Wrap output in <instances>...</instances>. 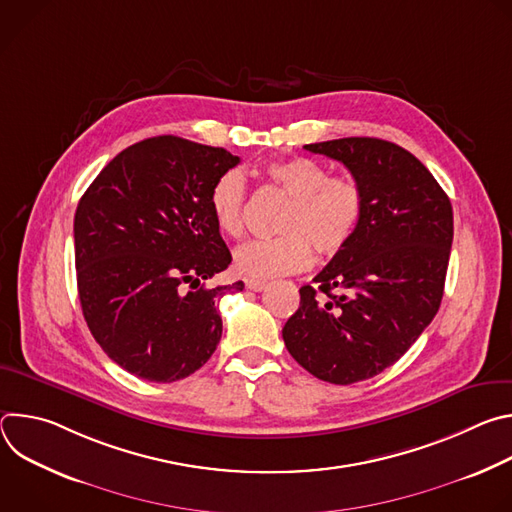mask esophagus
<instances>
[{
  "instance_id": "34e87169",
  "label": "esophagus",
  "mask_w": 512,
  "mask_h": 512,
  "mask_svg": "<svg viewBox=\"0 0 512 512\" xmlns=\"http://www.w3.org/2000/svg\"><path fill=\"white\" fill-rule=\"evenodd\" d=\"M265 281H259V279H247L245 281V287L249 289V291H263L265 289Z\"/></svg>"
}]
</instances>
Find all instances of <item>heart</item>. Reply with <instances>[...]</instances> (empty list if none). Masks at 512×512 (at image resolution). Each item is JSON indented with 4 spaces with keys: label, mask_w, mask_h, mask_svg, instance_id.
Masks as SVG:
<instances>
[{
    "label": "heart",
    "mask_w": 512,
    "mask_h": 512,
    "mask_svg": "<svg viewBox=\"0 0 512 512\" xmlns=\"http://www.w3.org/2000/svg\"><path fill=\"white\" fill-rule=\"evenodd\" d=\"M265 174L289 204L277 221L279 237L237 249L239 275L263 281L300 273L312 265L314 253L320 259H332L348 247L364 214V192L354 176H330L324 164L302 156L271 162ZM245 198V176L235 168L216 176L210 186L212 218L229 237L245 231Z\"/></svg>",
    "instance_id": "b5f03b06"
}]
</instances>
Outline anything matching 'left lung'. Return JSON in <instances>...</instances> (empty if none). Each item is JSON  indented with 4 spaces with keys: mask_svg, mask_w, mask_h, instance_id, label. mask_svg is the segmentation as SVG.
<instances>
[{
    "mask_svg": "<svg viewBox=\"0 0 512 512\" xmlns=\"http://www.w3.org/2000/svg\"><path fill=\"white\" fill-rule=\"evenodd\" d=\"M360 182L364 214L348 247L300 289L283 342L314 377L352 385L397 362L440 310L454 212L431 172L397 143H310Z\"/></svg>",
    "mask_w": 512,
    "mask_h": 512,
    "instance_id": "1",
    "label": "left lung"
}]
</instances>
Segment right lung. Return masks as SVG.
Returning <instances> with one entry per match:
<instances>
[{
	"label": "right lung",
	"mask_w": 512,
	"mask_h": 512,
	"mask_svg": "<svg viewBox=\"0 0 512 512\" xmlns=\"http://www.w3.org/2000/svg\"><path fill=\"white\" fill-rule=\"evenodd\" d=\"M239 158L223 148L158 135L117 154L75 214L83 316L105 354L152 383L180 381L223 334L218 300L243 281H202L231 263L208 206L216 176Z\"/></svg>",
	"instance_id": "obj_1"
}]
</instances>
